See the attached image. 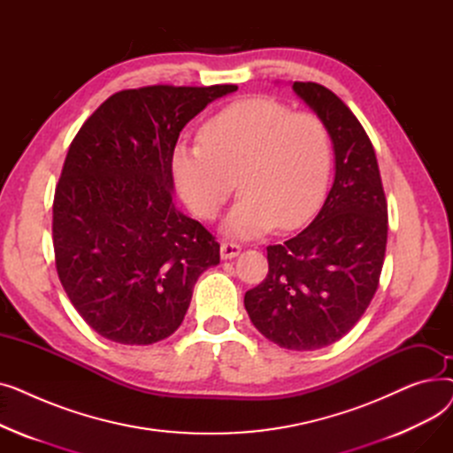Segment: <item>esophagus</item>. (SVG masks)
I'll return each mask as SVG.
<instances>
[{"label":"esophagus","instance_id":"esophagus-1","mask_svg":"<svg viewBox=\"0 0 453 453\" xmlns=\"http://www.w3.org/2000/svg\"><path fill=\"white\" fill-rule=\"evenodd\" d=\"M239 253H241V246L239 244H233V242H222L220 244V257L224 260L234 258Z\"/></svg>","mask_w":453,"mask_h":453}]
</instances>
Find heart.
<instances>
[{
    "label": "heart",
    "mask_w": 453,
    "mask_h": 453,
    "mask_svg": "<svg viewBox=\"0 0 453 453\" xmlns=\"http://www.w3.org/2000/svg\"><path fill=\"white\" fill-rule=\"evenodd\" d=\"M200 141H180L173 174L183 202L200 219L219 214L236 187L241 198L222 222L234 239L296 229L319 209L330 176L332 142L316 113H292L270 99H246L203 125Z\"/></svg>",
    "instance_id": "heart-1"
}]
</instances>
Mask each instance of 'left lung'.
Here are the masks:
<instances>
[{
  "instance_id": "left-lung-1",
  "label": "left lung",
  "mask_w": 453,
  "mask_h": 453,
  "mask_svg": "<svg viewBox=\"0 0 453 453\" xmlns=\"http://www.w3.org/2000/svg\"><path fill=\"white\" fill-rule=\"evenodd\" d=\"M292 89L326 125L334 183L318 217L268 246V275L248 290L255 328L288 350H318L358 323L378 288L388 244V203L371 139L347 104L321 84Z\"/></svg>"
}]
</instances>
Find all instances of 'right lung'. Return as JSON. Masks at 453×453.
<instances>
[{
	"mask_svg": "<svg viewBox=\"0 0 453 453\" xmlns=\"http://www.w3.org/2000/svg\"><path fill=\"white\" fill-rule=\"evenodd\" d=\"M236 89L119 91L71 142L53 203L57 272L103 338L123 345L169 338L198 277L220 263V244L173 202V152L190 119Z\"/></svg>",
	"mask_w": 453,
	"mask_h": 453,
	"instance_id": "obj_1",
	"label": "right lung"
}]
</instances>
